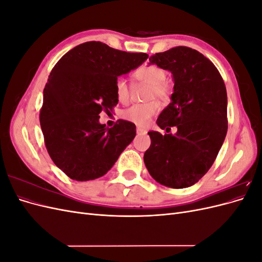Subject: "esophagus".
<instances>
[{
    "instance_id": "34e87169",
    "label": "esophagus",
    "mask_w": 262,
    "mask_h": 262,
    "mask_svg": "<svg viewBox=\"0 0 262 262\" xmlns=\"http://www.w3.org/2000/svg\"><path fill=\"white\" fill-rule=\"evenodd\" d=\"M146 132H147V130L144 129V128H140V126H138V128H137V133L138 134H145Z\"/></svg>"
}]
</instances>
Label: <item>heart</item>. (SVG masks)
<instances>
[{"mask_svg": "<svg viewBox=\"0 0 262 262\" xmlns=\"http://www.w3.org/2000/svg\"><path fill=\"white\" fill-rule=\"evenodd\" d=\"M166 72L157 66H142L134 71L133 77L138 82L146 83L149 89L146 95V99L149 101L143 104H136L125 109L122 113V118L139 126H146L152 117L158 112L161 102H166L170 96V87L165 82ZM115 94L117 99L121 104H126L130 99V86L123 77H119L115 84Z\"/></svg>", "mask_w": 262, "mask_h": 262, "instance_id": "b5f03b06", "label": "heart"}]
</instances>
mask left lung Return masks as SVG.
I'll list each match as a JSON object with an SVG mask.
<instances>
[{"mask_svg":"<svg viewBox=\"0 0 262 262\" xmlns=\"http://www.w3.org/2000/svg\"><path fill=\"white\" fill-rule=\"evenodd\" d=\"M172 74L170 104L157 118L161 129L149 131L150 146L144 153L146 168L161 185L182 189L199 181L222 147L227 132V94L223 78L202 53L176 47L149 58Z\"/></svg>","mask_w":262,"mask_h":262,"instance_id":"obj_1","label":"left lung"}]
</instances>
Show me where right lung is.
<instances>
[{
  "label": "right lung",
  "mask_w": 262,
  "mask_h": 262,
  "mask_svg": "<svg viewBox=\"0 0 262 262\" xmlns=\"http://www.w3.org/2000/svg\"><path fill=\"white\" fill-rule=\"evenodd\" d=\"M148 58L89 41L67 52L43 90L40 125L53 163L71 179L93 180L110 170L137 134L136 124L99 123V114L118 104L115 84Z\"/></svg>",
  "instance_id": "right-lung-1"
}]
</instances>
